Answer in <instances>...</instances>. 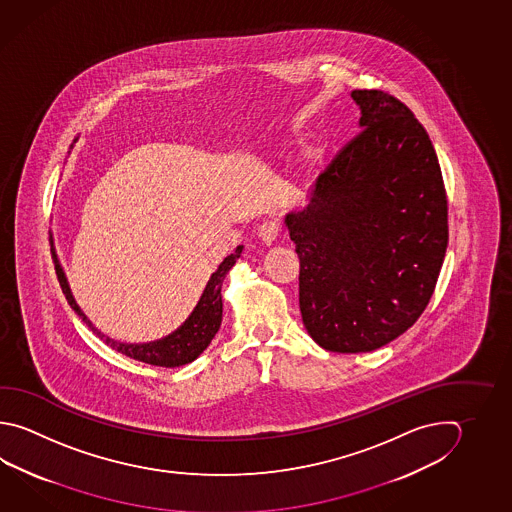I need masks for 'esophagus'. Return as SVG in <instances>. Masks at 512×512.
<instances>
[{
	"instance_id": "esophagus-1",
	"label": "esophagus",
	"mask_w": 512,
	"mask_h": 512,
	"mask_svg": "<svg viewBox=\"0 0 512 512\" xmlns=\"http://www.w3.org/2000/svg\"><path fill=\"white\" fill-rule=\"evenodd\" d=\"M279 232L280 224L279 221H275V219L264 221L262 224H259V228H257L259 239H261L262 242H266V244H271V242L275 241Z\"/></svg>"
}]
</instances>
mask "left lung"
I'll use <instances>...</instances> for the list:
<instances>
[{"label": "left lung", "instance_id": "8db88e82", "mask_svg": "<svg viewBox=\"0 0 512 512\" xmlns=\"http://www.w3.org/2000/svg\"><path fill=\"white\" fill-rule=\"evenodd\" d=\"M360 132L286 215L299 255V304L320 348L362 353L415 324L433 297L449 226L433 143L384 90H353Z\"/></svg>", "mask_w": 512, "mask_h": 512}]
</instances>
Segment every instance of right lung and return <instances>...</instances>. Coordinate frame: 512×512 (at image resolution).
I'll use <instances>...</instances> for the list:
<instances>
[{"label": "right lung", "mask_w": 512, "mask_h": 512, "mask_svg": "<svg viewBox=\"0 0 512 512\" xmlns=\"http://www.w3.org/2000/svg\"><path fill=\"white\" fill-rule=\"evenodd\" d=\"M74 143H76V139H74ZM74 143L70 145V148L74 146ZM241 251L242 246H237V250L233 251L232 255H228L221 262V266L217 268V271L208 280L206 290H204L199 304L195 306L192 315L188 317L183 326L177 329L175 333H172L170 337L157 340V342H150V344H121V342H116L112 338L101 335L90 324V320H87L85 313L76 304V300H74L72 293L68 290L67 279H65L59 264L56 266V273H58L61 290L65 293L70 308L74 309L79 317L87 322L88 328L92 329L97 337L103 338L107 344H110V348L117 349L119 353H123L126 357L134 358V360H139V362H145V364H152V366L179 367L199 357L204 349L208 348V344L212 342L215 333L221 328L222 280L226 277V273L232 270V266L237 262V259L241 257Z\"/></svg>", "instance_id": "obj_1"}]
</instances>
